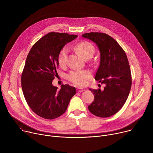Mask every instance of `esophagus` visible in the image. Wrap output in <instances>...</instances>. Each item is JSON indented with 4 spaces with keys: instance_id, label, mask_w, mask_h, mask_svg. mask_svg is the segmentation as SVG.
Masks as SVG:
<instances>
[{
    "instance_id": "1",
    "label": "esophagus",
    "mask_w": 153,
    "mask_h": 153,
    "mask_svg": "<svg viewBox=\"0 0 153 153\" xmlns=\"http://www.w3.org/2000/svg\"><path fill=\"white\" fill-rule=\"evenodd\" d=\"M76 90H77V92H78V93H81V92H83L85 91V90L83 88H77L76 89Z\"/></svg>"
}]
</instances>
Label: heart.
<instances>
[{"label":"heart","mask_w":153,"mask_h":153,"mask_svg":"<svg viewBox=\"0 0 153 153\" xmlns=\"http://www.w3.org/2000/svg\"><path fill=\"white\" fill-rule=\"evenodd\" d=\"M76 51L83 58H91L95 52V48L91 43L88 42H82L75 47ZM68 50L67 47H63L59 52L58 56V63L60 66L63 67L67 63L68 59ZM90 74L88 71L74 70L71 71L67 76L69 80L77 85L83 86L86 84Z\"/></svg>","instance_id":"obj_1"}]
</instances>
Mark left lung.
Here are the masks:
<instances>
[{"label":"left lung","instance_id":"1","mask_svg":"<svg viewBox=\"0 0 153 153\" xmlns=\"http://www.w3.org/2000/svg\"><path fill=\"white\" fill-rule=\"evenodd\" d=\"M82 37L97 45L100 54L95 79L105 84L103 90H89L94 99L89 111L99 117L117 113L126 102L131 87V74L125 52L111 36L102 33H85Z\"/></svg>","mask_w":153,"mask_h":153}]
</instances>
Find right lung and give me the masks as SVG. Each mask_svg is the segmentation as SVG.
Returning <instances> with one entry per match:
<instances>
[{
	"label": "right lung",
	"instance_id": "add662e5",
	"mask_svg": "<svg viewBox=\"0 0 153 153\" xmlns=\"http://www.w3.org/2000/svg\"><path fill=\"white\" fill-rule=\"evenodd\" d=\"M77 37L50 33L35 43L27 56L22 74V88L30 108L41 117L54 119L62 115L76 94L75 87L62 85L58 90L52 82L57 75L60 51Z\"/></svg>",
	"mask_w": 153,
	"mask_h": 153
}]
</instances>
